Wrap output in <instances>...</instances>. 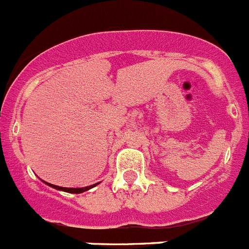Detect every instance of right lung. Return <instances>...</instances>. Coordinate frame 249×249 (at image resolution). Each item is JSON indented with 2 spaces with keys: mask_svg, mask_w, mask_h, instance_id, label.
I'll return each instance as SVG.
<instances>
[{
  "mask_svg": "<svg viewBox=\"0 0 249 249\" xmlns=\"http://www.w3.org/2000/svg\"><path fill=\"white\" fill-rule=\"evenodd\" d=\"M45 184H48V185L52 186V188L56 189V190L65 191V193H71V194H80V193H84V191H87V190H89V189H92V188H94V186H97L99 182H97V184H93V185L86 186V188H63V186L53 185V184H49V182H45Z\"/></svg>",
  "mask_w": 249,
  "mask_h": 249,
  "instance_id": "obj_1",
  "label": "right lung"
}]
</instances>
